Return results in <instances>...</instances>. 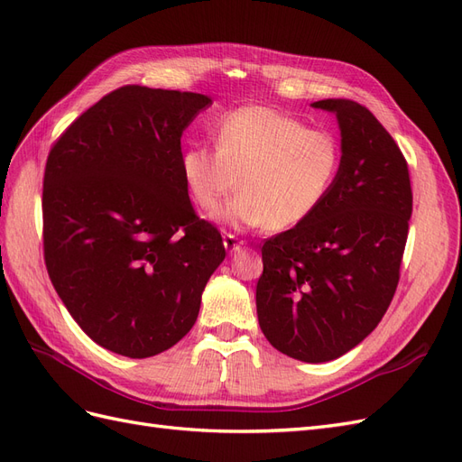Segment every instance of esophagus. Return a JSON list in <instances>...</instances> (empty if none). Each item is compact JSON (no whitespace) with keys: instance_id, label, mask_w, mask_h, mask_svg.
<instances>
[{"instance_id":"34e87169","label":"esophagus","mask_w":462,"mask_h":462,"mask_svg":"<svg viewBox=\"0 0 462 462\" xmlns=\"http://www.w3.org/2000/svg\"><path fill=\"white\" fill-rule=\"evenodd\" d=\"M223 245H226L229 253H235V250H239L243 246V241L236 239V236L231 235V233H226V235H223Z\"/></svg>"}]
</instances>
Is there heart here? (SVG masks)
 Here are the masks:
<instances>
[{
	"label": "heart",
	"mask_w": 462,
	"mask_h": 462,
	"mask_svg": "<svg viewBox=\"0 0 462 462\" xmlns=\"http://www.w3.org/2000/svg\"><path fill=\"white\" fill-rule=\"evenodd\" d=\"M343 162L339 138L263 106L233 109L217 121L216 146L192 144L180 153L190 199L216 212L240 177L239 192L219 217L233 227L285 231L324 204Z\"/></svg>",
	"instance_id": "1"
}]
</instances>
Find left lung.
Listing matches in <instances>:
<instances>
[{"label": "left lung", "instance_id": "8db88e82", "mask_svg": "<svg viewBox=\"0 0 462 462\" xmlns=\"http://www.w3.org/2000/svg\"><path fill=\"white\" fill-rule=\"evenodd\" d=\"M312 106L337 116L341 170L309 219L263 241L256 310L277 351L328 362L368 337L393 300L412 189L407 160L370 109L346 97Z\"/></svg>", "mask_w": 462, "mask_h": 462}]
</instances>
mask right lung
Masks as SVG:
<instances>
[{"instance_id": "1", "label": "right lung", "mask_w": 462, "mask_h": 462, "mask_svg": "<svg viewBox=\"0 0 462 462\" xmlns=\"http://www.w3.org/2000/svg\"><path fill=\"white\" fill-rule=\"evenodd\" d=\"M209 104L204 94L121 87L48 153L46 270L69 314L107 351L148 358L183 339L226 258L180 173V134Z\"/></svg>"}]
</instances>
